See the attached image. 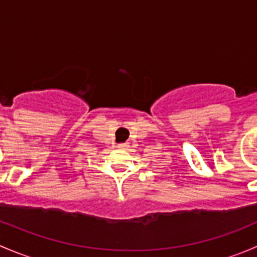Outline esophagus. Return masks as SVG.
Segmentation results:
<instances>
[{
	"mask_svg": "<svg viewBox=\"0 0 257 257\" xmlns=\"http://www.w3.org/2000/svg\"><path fill=\"white\" fill-rule=\"evenodd\" d=\"M118 148L119 149H126V148H129V145L126 143H123V144H118Z\"/></svg>",
	"mask_w": 257,
	"mask_h": 257,
	"instance_id": "1",
	"label": "esophagus"
}]
</instances>
